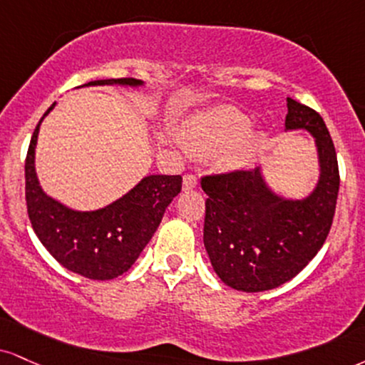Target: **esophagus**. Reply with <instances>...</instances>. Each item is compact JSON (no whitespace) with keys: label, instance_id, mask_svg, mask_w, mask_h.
<instances>
[{"label":"esophagus","instance_id":"1","mask_svg":"<svg viewBox=\"0 0 365 365\" xmlns=\"http://www.w3.org/2000/svg\"><path fill=\"white\" fill-rule=\"evenodd\" d=\"M197 182H199V180H197L195 175H185V177H183V183H182L183 190H192V188H195Z\"/></svg>","mask_w":365,"mask_h":365}]
</instances>
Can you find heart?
I'll list each match as a JSON object with an SVG mask.
<instances>
[{
	"instance_id": "b5f03b06",
	"label": "heart",
	"mask_w": 365,
	"mask_h": 365,
	"mask_svg": "<svg viewBox=\"0 0 365 365\" xmlns=\"http://www.w3.org/2000/svg\"><path fill=\"white\" fill-rule=\"evenodd\" d=\"M252 120L235 108H217L195 118L188 127L185 143L194 153L204 156L217 155L222 171H243L253 163L262 148L263 134H250Z\"/></svg>"
}]
</instances>
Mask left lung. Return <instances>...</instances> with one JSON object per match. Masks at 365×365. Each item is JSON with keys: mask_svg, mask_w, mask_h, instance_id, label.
<instances>
[{"mask_svg": "<svg viewBox=\"0 0 365 365\" xmlns=\"http://www.w3.org/2000/svg\"><path fill=\"white\" fill-rule=\"evenodd\" d=\"M289 130H306L314 139L318 180L308 195L279 194L262 166L202 178L209 197L205 252L217 277L236 291H269L296 277L330 232L340 187L330 133L318 112L292 98H287L285 117Z\"/></svg>", "mask_w": 365, "mask_h": 365, "instance_id": "1", "label": "left lung"}]
</instances>
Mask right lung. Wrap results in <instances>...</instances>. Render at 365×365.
Segmentation results:
<instances>
[{
  "instance_id": "add662e5",
  "label": "right lung",
  "mask_w": 365,
  "mask_h": 365,
  "mask_svg": "<svg viewBox=\"0 0 365 365\" xmlns=\"http://www.w3.org/2000/svg\"><path fill=\"white\" fill-rule=\"evenodd\" d=\"M83 86L140 88L134 78L98 80ZM56 102L47 108L30 140L25 161V197L30 222L52 257L64 269L93 280H110L133 267L153 238L171 200L182 190L180 175H148L127 194L95 210H76L47 195L35 171L38 130Z\"/></svg>"
}]
</instances>
